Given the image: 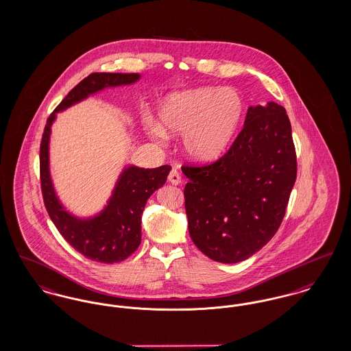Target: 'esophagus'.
Segmentation results:
<instances>
[{
	"label": "esophagus",
	"mask_w": 351,
	"mask_h": 351,
	"mask_svg": "<svg viewBox=\"0 0 351 351\" xmlns=\"http://www.w3.org/2000/svg\"><path fill=\"white\" fill-rule=\"evenodd\" d=\"M167 180H169V182L171 184H181V181H182L181 174H180L178 170H176V169H171V170H170V173H169V176H167Z\"/></svg>",
	"instance_id": "1"
}]
</instances>
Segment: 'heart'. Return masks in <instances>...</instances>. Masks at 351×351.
Instances as JSON below:
<instances>
[{
	"mask_svg": "<svg viewBox=\"0 0 351 351\" xmlns=\"http://www.w3.org/2000/svg\"><path fill=\"white\" fill-rule=\"evenodd\" d=\"M243 112V97L237 90L199 87L167 96L158 110L162 123L147 119L145 127L160 143L167 134H182L184 153L194 161L210 162L230 148Z\"/></svg>",
	"mask_w": 351,
	"mask_h": 351,
	"instance_id": "1",
	"label": "heart"
}]
</instances>
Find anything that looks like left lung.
Here are the masks:
<instances>
[{
  "instance_id": "8db88e82",
  "label": "left lung",
  "mask_w": 351,
  "mask_h": 351,
  "mask_svg": "<svg viewBox=\"0 0 351 351\" xmlns=\"http://www.w3.org/2000/svg\"><path fill=\"white\" fill-rule=\"evenodd\" d=\"M189 232L198 250L232 264L276 234L297 176L292 127L275 101L250 107L228 152L206 167H182Z\"/></svg>"
}]
</instances>
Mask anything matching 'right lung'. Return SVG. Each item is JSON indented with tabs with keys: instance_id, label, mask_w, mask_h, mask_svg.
<instances>
[{
	"instance_id": "obj_1",
	"label": "right lung",
	"mask_w": 351,
	"mask_h": 351,
	"mask_svg": "<svg viewBox=\"0 0 351 351\" xmlns=\"http://www.w3.org/2000/svg\"><path fill=\"white\" fill-rule=\"evenodd\" d=\"M140 74L93 73L84 77L60 101L47 119L40 141V187L46 210L60 235L87 258L99 263H119L130 256L141 243V215L149 197L167 182L171 167H125L117 178L107 206L90 218H79L60 203L50 174L49 145L56 113L64 111L90 95L107 87L133 84Z\"/></svg>"
}]
</instances>
